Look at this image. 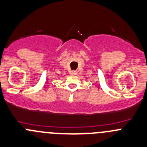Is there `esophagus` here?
I'll list each match as a JSON object with an SVG mask.
<instances>
[{"label": "esophagus", "mask_w": 147, "mask_h": 147, "mask_svg": "<svg viewBox=\"0 0 147 147\" xmlns=\"http://www.w3.org/2000/svg\"><path fill=\"white\" fill-rule=\"evenodd\" d=\"M77 73H78V72H77L76 70H73L71 72V74H72V75H76Z\"/></svg>", "instance_id": "esophagus-1"}]
</instances>
